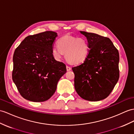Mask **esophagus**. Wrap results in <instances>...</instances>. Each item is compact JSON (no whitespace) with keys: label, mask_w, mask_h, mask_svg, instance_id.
<instances>
[{"label":"esophagus","mask_w":134,"mask_h":134,"mask_svg":"<svg viewBox=\"0 0 134 134\" xmlns=\"http://www.w3.org/2000/svg\"><path fill=\"white\" fill-rule=\"evenodd\" d=\"M66 70L67 71H69L71 70V67L69 66H66Z\"/></svg>","instance_id":"esophagus-1"}]
</instances>
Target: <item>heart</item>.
I'll return each instance as SVG.
<instances>
[{"mask_svg":"<svg viewBox=\"0 0 134 134\" xmlns=\"http://www.w3.org/2000/svg\"><path fill=\"white\" fill-rule=\"evenodd\" d=\"M89 52L87 39L66 35L58 41V46H53L52 53L55 59L61 60L65 53L66 60L73 64H80L86 59Z\"/></svg>","mask_w":134,"mask_h":134,"instance_id":"heart-1","label":"heart"}]
</instances>
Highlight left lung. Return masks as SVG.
Returning a JSON list of instances; mask_svg holds the SVG:
<instances>
[{
	"instance_id": "obj_1",
	"label": "left lung",
	"mask_w": 134,
	"mask_h": 134,
	"mask_svg": "<svg viewBox=\"0 0 134 134\" xmlns=\"http://www.w3.org/2000/svg\"><path fill=\"white\" fill-rule=\"evenodd\" d=\"M80 32L86 37L90 49L83 63L72 68L75 89L85 100H102L110 95L119 80V52L109 38Z\"/></svg>"
}]
</instances>
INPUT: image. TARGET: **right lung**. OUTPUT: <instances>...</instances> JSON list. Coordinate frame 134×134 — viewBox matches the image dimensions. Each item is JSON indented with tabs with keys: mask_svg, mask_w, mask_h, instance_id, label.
Wrapping results in <instances>:
<instances>
[{
	"mask_svg": "<svg viewBox=\"0 0 134 134\" xmlns=\"http://www.w3.org/2000/svg\"><path fill=\"white\" fill-rule=\"evenodd\" d=\"M57 33L45 31L26 37L13 56L12 80L20 95L32 102L47 100L56 92L66 65L52 53Z\"/></svg>",
	"mask_w": 134,
	"mask_h": 134,
	"instance_id": "1",
	"label": "right lung"
}]
</instances>
